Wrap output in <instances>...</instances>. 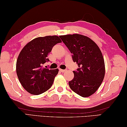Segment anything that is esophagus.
Masks as SVG:
<instances>
[{"label": "esophagus", "mask_w": 127, "mask_h": 127, "mask_svg": "<svg viewBox=\"0 0 127 127\" xmlns=\"http://www.w3.org/2000/svg\"><path fill=\"white\" fill-rule=\"evenodd\" d=\"M59 70H60V72H61L62 73H64V72H65L66 71V70H65V69H59Z\"/></svg>", "instance_id": "esophagus-1"}]
</instances>
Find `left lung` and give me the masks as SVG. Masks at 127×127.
I'll return each mask as SVG.
<instances>
[{
	"mask_svg": "<svg viewBox=\"0 0 127 127\" xmlns=\"http://www.w3.org/2000/svg\"><path fill=\"white\" fill-rule=\"evenodd\" d=\"M79 68L73 71L74 78L69 82L73 91L83 97L94 94L104 80V59L100 48L91 38L80 34L59 36Z\"/></svg>",
	"mask_w": 127,
	"mask_h": 127,
	"instance_id": "left-lung-1",
	"label": "left lung"
}]
</instances>
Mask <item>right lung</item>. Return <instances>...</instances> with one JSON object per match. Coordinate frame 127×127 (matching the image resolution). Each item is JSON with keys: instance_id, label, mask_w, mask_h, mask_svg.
<instances>
[{"instance_id": "add662e5", "label": "right lung", "mask_w": 127, "mask_h": 127, "mask_svg": "<svg viewBox=\"0 0 127 127\" xmlns=\"http://www.w3.org/2000/svg\"><path fill=\"white\" fill-rule=\"evenodd\" d=\"M62 41L58 36H46L31 40L23 47L17 58L16 72L23 87L32 95L41 94L50 88L59 69H49L43 64L53 47Z\"/></svg>"}]
</instances>
